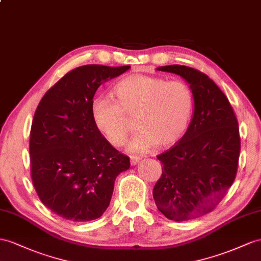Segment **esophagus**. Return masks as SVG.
I'll use <instances>...</instances> for the list:
<instances>
[{"label": "esophagus", "mask_w": 261, "mask_h": 261, "mask_svg": "<svg viewBox=\"0 0 261 261\" xmlns=\"http://www.w3.org/2000/svg\"><path fill=\"white\" fill-rule=\"evenodd\" d=\"M139 161H140V156H136V155H131L130 156V163H131V165L138 164Z\"/></svg>", "instance_id": "1"}]
</instances>
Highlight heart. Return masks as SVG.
Here are the masks:
<instances>
[{
    "instance_id": "obj_1",
    "label": "heart",
    "mask_w": 261,
    "mask_h": 261,
    "mask_svg": "<svg viewBox=\"0 0 261 261\" xmlns=\"http://www.w3.org/2000/svg\"><path fill=\"white\" fill-rule=\"evenodd\" d=\"M113 98L98 97L91 103L96 128L110 144L122 145L130 130L129 118L137 117V135L129 150L145 153L155 145L176 143L188 130L194 112V95L181 80L136 73L118 82Z\"/></svg>"
}]
</instances>
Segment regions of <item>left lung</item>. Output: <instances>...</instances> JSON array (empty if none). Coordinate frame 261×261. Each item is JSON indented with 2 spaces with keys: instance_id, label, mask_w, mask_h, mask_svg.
<instances>
[{
  "instance_id": "left-lung-1",
  "label": "left lung",
  "mask_w": 261,
  "mask_h": 261,
  "mask_svg": "<svg viewBox=\"0 0 261 261\" xmlns=\"http://www.w3.org/2000/svg\"><path fill=\"white\" fill-rule=\"evenodd\" d=\"M160 71L181 76L194 95V113L185 135L156 158L162 175L153 189L158 210L175 222L212 212L235 181L240 152L238 121L228 99L208 76L181 65Z\"/></svg>"
}]
</instances>
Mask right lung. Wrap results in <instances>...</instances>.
Returning a JSON list of instances; mask_svg holds the SVG:
<instances>
[{
	"label": "right lung",
	"mask_w": 261,
	"mask_h": 261,
	"mask_svg": "<svg viewBox=\"0 0 261 261\" xmlns=\"http://www.w3.org/2000/svg\"><path fill=\"white\" fill-rule=\"evenodd\" d=\"M130 66L77 67L38 103L30 136L31 176L48 210L71 222L97 219L108 208L116 177L130 159L102 137L91 116L99 86Z\"/></svg>",
	"instance_id": "right-lung-1"
}]
</instances>
